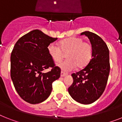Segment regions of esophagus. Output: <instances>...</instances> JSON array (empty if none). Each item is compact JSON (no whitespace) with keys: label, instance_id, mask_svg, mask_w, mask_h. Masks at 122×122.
I'll use <instances>...</instances> for the list:
<instances>
[{"label":"esophagus","instance_id":"obj_1","mask_svg":"<svg viewBox=\"0 0 122 122\" xmlns=\"http://www.w3.org/2000/svg\"><path fill=\"white\" fill-rule=\"evenodd\" d=\"M66 75H68V73H64V71H61V76L64 77L65 76H66Z\"/></svg>","mask_w":122,"mask_h":122}]
</instances>
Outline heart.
<instances>
[{"instance_id":"obj_1","label":"heart","mask_w":122,"mask_h":122,"mask_svg":"<svg viewBox=\"0 0 122 122\" xmlns=\"http://www.w3.org/2000/svg\"><path fill=\"white\" fill-rule=\"evenodd\" d=\"M60 47L54 43L47 47L49 55L55 62H60L66 54L68 59L58 64V66L64 71H71L77 66L83 68L90 61L92 47L88 42H84L80 37H71L61 41Z\"/></svg>"}]
</instances>
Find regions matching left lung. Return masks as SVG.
Instances as JSON below:
<instances>
[{
	"label": "left lung",
	"instance_id": "1",
	"mask_svg": "<svg viewBox=\"0 0 122 122\" xmlns=\"http://www.w3.org/2000/svg\"><path fill=\"white\" fill-rule=\"evenodd\" d=\"M81 35L88 37L92 44V59L84 69L71 76L73 84L68 92L75 101L88 105L95 102L105 90L109 76V50L100 36L93 32L85 31Z\"/></svg>",
	"mask_w": 122,
	"mask_h": 122
}]
</instances>
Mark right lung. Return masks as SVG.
I'll list each match as a JSON object with an SVG mask.
<instances>
[{
  "instance_id": "right-lung-1",
  "label": "right lung",
  "mask_w": 122,
  "mask_h": 122,
  "mask_svg": "<svg viewBox=\"0 0 122 122\" xmlns=\"http://www.w3.org/2000/svg\"><path fill=\"white\" fill-rule=\"evenodd\" d=\"M36 29L22 36L10 56V76L15 89L24 100L30 104L44 102L52 92V83L61 75L47 47L57 40ZM52 67L50 71H42Z\"/></svg>"
}]
</instances>
